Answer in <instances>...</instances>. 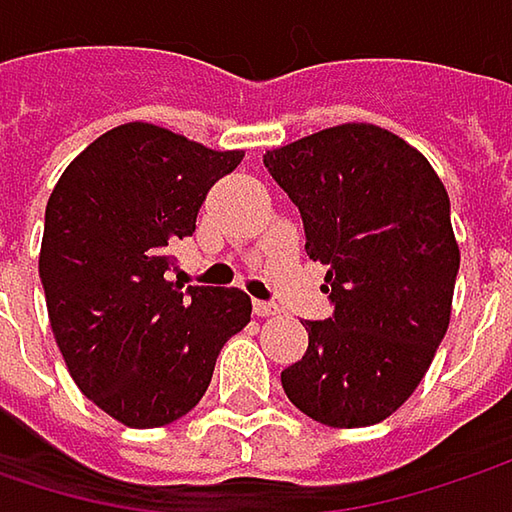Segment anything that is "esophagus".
I'll return each instance as SVG.
<instances>
[{"mask_svg": "<svg viewBox=\"0 0 512 512\" xmlns=\"http://www.w3.org/2000/svg\"><path fill=\"white\" fill-rule=\"evenodd\" d=\"M252 310H255L257 318H269L281 313V307H278V304H269V301H255V304H252Z\"/></svg>", "mask_w": 512, "mask_h": 512, "instance_id": "esophagus-1", "label": "esophagus"}]
</instances>
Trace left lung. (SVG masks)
Returning <instances> with one entry per match:
<instances>
[{
  "label": "left lung",
  "mask_w": 512,
  "mask_h": 512,
  "mask_svg": "<svg viewBox=\"0 0 512 512\" xmlns=\"http://www.w3.org/2000/svg\"><path fill=\"white\" fill-rule=\"evenodd\" d=\"M263 165L298 205L333 304L301 321L310 345L281 371L286 397L333 429L374 426L414 394L449 327L461 266L449 194L423 153L374 124L298 138Z\"/></svg>",
  "instance_id": "8db88e82"
}]
</instances>
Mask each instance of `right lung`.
I'll return each instance as SVG.
<instances>
[{
  "label": "right lung",
  "instance_id": "obj_1",
  "mask_svg": "<svg viewBox=\"0 0 512 512\" xmlns=\"http://www.w3.org/2000/svg\"><path fill=\"white\" fill-rule=\"evenodd\" d=\"M243 150H208L153 124L95 138L48 196L40 281L77 388L130 429L179 420L252 318L240 289L167 281L170 246Z\"/></svg>",
  "mask_w": 512,
  "mask_h": 512
}]
</instances>
